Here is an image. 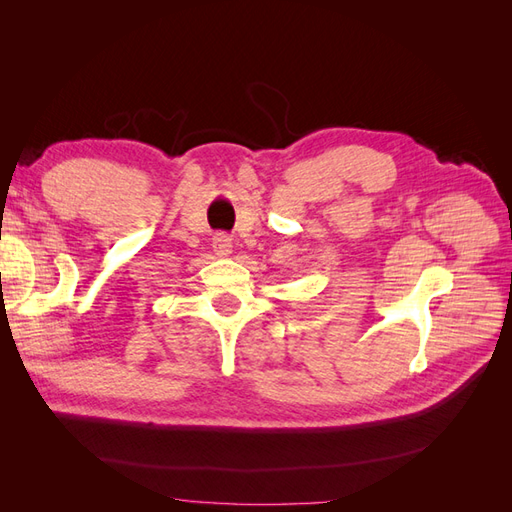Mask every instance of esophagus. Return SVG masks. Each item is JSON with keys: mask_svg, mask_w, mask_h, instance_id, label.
I'll use <instances>...</instances> for the list:
<instances>
[{"mask_svg": "<svg viewBox=\"0 0 512 512\" xmlns=\"http://www.w3.org/2000/svg\"><path fill=\"white\" fill-rule=\"evenodd\" d=\"M213 252L220 258H226L232 252V239L228 235H218L213 239Z\"/></svg>", "mask_w": 512, "mask_h": 512, "instance_id": "obj_1", "label": "esophagus"}]
</instances>
